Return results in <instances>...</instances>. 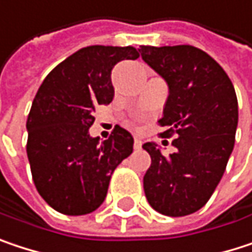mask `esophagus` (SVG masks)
Masks as SVG:
<instances>
[{
    "instance_id": "34e87169",
    "label": "esophagus",
    "mask_w": 252,
    "mask_h": 252,
    "mask_svg": "<svg viewBox=\"0 0 252 252\" xmlns=\"http://www.w3.org/2000/svg\"><path fill=\"white\" fill-rule=\"evenodd\" d=\"M133 146H135V149H141L142 141L139 139V138H135V143H133Z\"/></svg>"
}]
</instances>
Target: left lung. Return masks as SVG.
Here are the masks:
<instances>
[{
    "instance_id": "1",
    "label": "left lung",
    "mask_w": 252,
    "mask_h": 252,
    "mask_svg": "<svg viewBox=\"0 0 252 252\" xmlns=\"http://www.w3.org/2000/svg\"><path fill=\"white\" fill-rule=\"evenodd\" d=\"M139 52L168 85L161 136L175 135L170 157L155 142L143 143L151 155L145 196L162 215L186 216L207 203L225 173L238 126L235 88L222 66L197 47L141 46Z\"/></svg>"
}]
</instances>
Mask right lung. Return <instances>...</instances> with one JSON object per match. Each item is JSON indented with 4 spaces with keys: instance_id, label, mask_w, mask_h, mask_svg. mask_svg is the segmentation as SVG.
Masks as SVG:
<instances>
[{
    "instance_id": "add662e5",
    "label": "right lung",
    "mask_w": 252,
    "mask_h": 252,
    "mask_svg": "<svg viewBox=\"0 0 252 252\" xmlns=\"http://www.w3.org/2000/svg\"><path fill=\"white\" fill-rule=\"evenodd\" d=\"M132 46H87L53 68L27 117V157L39 194L55 210L79 216L104 202L111 174L133 151L132 135L116 126L109 139L90 136L97 104L114 97L111 69L135 61Z\"/></svg>"
}]
</instances>
